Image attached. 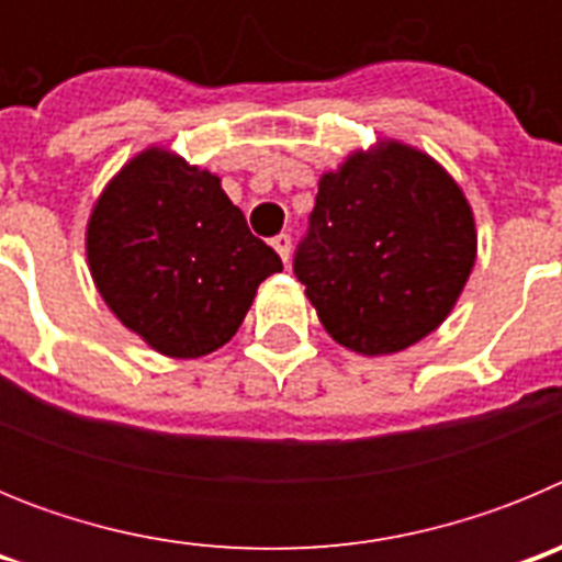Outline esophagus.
I'll list each match as a JSON object with an SVG mask.
<instances>
[{
    "label": "esophagus",
    "instance_id": "esophagus-1",
    "mask_svg": "<svg viewBox=\"0 0 562 562\" xmlns=\"http://www.w3.org/2000/svg\"><path fill=\"white\" fill-rule=\"evenodd\" d=\"M272 247H276V252H278V256H281V261H284V265H290L292 238L286 236V233H278V236L272 238Z\"/></svg>",
    "mask_w": 562,
    "mask_h": 562
}]
</instances>
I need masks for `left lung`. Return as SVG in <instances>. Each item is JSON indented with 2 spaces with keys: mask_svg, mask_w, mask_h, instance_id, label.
Listing matches in <instances>:
<instances>
[{
  "mask_svg": "<svg viewBox=\"0 0 562 562\" xmlns=\"http://www.w3.org/2000/svg\"><path fill=\"white\" fill-rule=\"evenodd\" d=\"M475 250L459 182L430 154L380 140L321 177L295 276L331 340L396 355L445 324Z\"/></svg>",
  "mask_w": 562,
  "mask_h": 562,
  "instance_id": "8db88e82",
  "label": "left lung"
}]
</instances>
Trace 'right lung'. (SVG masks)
Returning a JSON list of instances; mask_svg holds the SVG:
<instances>
[{"label": "right lung", "mask_w": 562, "mask_h": 562, "mask_svg": "<svg viewBox=\"0 0 562 562\" xmlns=\"http://www.w3.org/2000/svg\"><path fill=\"white\" fill-rule=\"evenodd\" d=\"M87 261L114 317L177 360L222 349L281 258L222 180L148 146L114 173L87 222Z\"/></svg>", "instance_id": "obj_1"}]
</instances>
